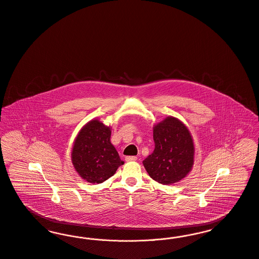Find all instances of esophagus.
Wrapping results in <instances>:
<instances>
[{
    "instance_id": "obj_1",
    "label": "esophagus",
    "mask_w": 259,
    "mask_h": 259,
    "mask_svg": "<svg viewBox=\"0 0 259 259\" xmlns=\"http://www.w3.org/2000/svg\"><path fill=\"white\" fill-rule=\"evenodd\" d=\"M136 160H137V157L136 156H126L125 157L126 162H132V161H136Z\"/></svg>"
}]
</instances>
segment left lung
Listing matches in <instances>:
<instances>
[{
  "label": "left lung",
  "mask_w": 259,
  "mask_h": 259,
  "mask_svg": "<svg viewBox=\"0 0 259 259\" xmlns=\"http://www.w3.org/2000/svg\"><path fill=\"white\" fill-rule=\"evenodd\" d=\"M153 139L155 149L143 161L149 177L164 185L186 177L194 162V144L185 124L167 117L154 126Z\"/></svg>",
  "instance_id": "1"
}]
</instances>
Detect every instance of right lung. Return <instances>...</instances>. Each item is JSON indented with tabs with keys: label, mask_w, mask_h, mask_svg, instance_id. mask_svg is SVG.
<instances>
[{
	"label": "right lung",
	"mask_w": 259,
	"mask_h": 259,
	"mask_svg": "<svg viewBox=\"0 0 259 259\" xmlns=\"http://www.w3.org/2000/svg\"><path fill=\"white\" fill-rule=\"evenodd\" d=\"M110 137V127L94 120L82 127L75 140L72 163L77 172L90 183H102L123 163Z\"/></svg>",
	"instance_id": "right-lung-1"
}]
</instances>
